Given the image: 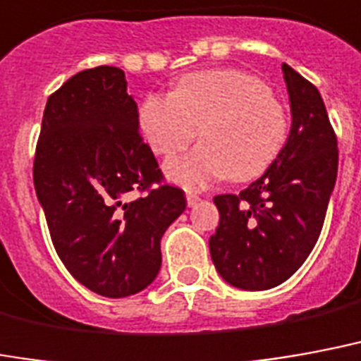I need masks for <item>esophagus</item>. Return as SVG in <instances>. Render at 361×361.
Returning a JSON list of instances; mask_svg holds the SVG:
<instances>
[{
	"label": "esophagus",
	"instance_id": "esophagus-1",
	"mask_svg": "<svg viewBox=\"0 0 361 361\" xmlns=\"http://www.w3.org/2000/svg\"><path fill=\"white\" fill-rule=\"evenodd\" d=\"M185 199H188L189 207H195L197 202L201 201V197H199V195H195V193H188V195H185Z\"/></svg>",
	"mask_w": 361,
	"mask_h": 361
}]
</instances>
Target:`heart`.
I'll return each mask as SVG.
<instances>
[{
    "mask_svg": "<svg viewBox=\"0 0 361 361\" xmlns=\"http://www.w3.org/2000/svg\"><path fill=\"white\" fill-rule=\"evenodd\" d=\"M141 133L157 154L185 151L199 130L201 145L166 164L188 189L228 176L248 181L268 170L289 137V114L268 87L235 68L185 74L170 95L151 93L140 105Z\"/></svg>",
    "mask_w": 361,
    "mask_h": 361,
    "instance_id": "obj_1",
    "label": "heart"
}]
</instances>
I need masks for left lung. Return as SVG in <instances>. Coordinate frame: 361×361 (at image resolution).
I'll return each mask as SVG.
<instances>
[{"label":"left lung","mask_w":361,"mask_h":361,"mask_svg":"<svg viewBox=\"0 0 361 361\" xmlns=\"http://www.w3.org/2000/svg\"><path fill=\"white\" fill-rule=\"evenodd\" d=\"M290 132L274 164L239 195H218L208 247L224 281L266 290L287 281L322 233L337 181L338 149L316 85L283 63Z\"/></svg>","instance_id":"obj_1"}]
</instances>
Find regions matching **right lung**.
I'll list each match as a JSON object with an SVG mask.
<instances>
[{
	"instance_id": "add662e5",
	"label": "right lung",
	"mask_w": 361,
	"mask_h": 361,
	"mask_svg": "<svg viewBox=\"0 0 361 361\" xmlns=\"http://www.w3.org/2000/svg\"><path fill=\"white\" fill-rule=\"evenodd\" d=\"M34 188L59 258L76 281L106 298L154 281L160 239L188 204L181 189L162 183L116 66L78 72L47 99ZM132 190L147 193L126 202Z\"/></svg>"
}]
</instances>
